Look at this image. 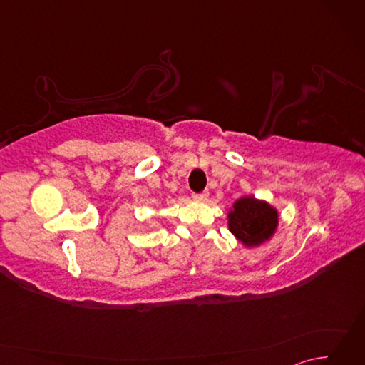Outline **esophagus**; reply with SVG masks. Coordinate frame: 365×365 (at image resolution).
Returning a JSON list of instances; mask_svg holds the SVG:
<instances>
[{"label": "esophagus", "mask_w": 365, "mask_h": 365, "mask_svg": "<svg viewBox=\"0 0 365 365\" xmlns=\"http://www.w3.org/2000/svg\"><path fill=\"white\" fill-rule=\"evenodd\" d=\"M192 199L196 200V202H205L208 199V192H200V195H192Z\"/></svg>", "instance_id": "34e87169"}]
</instances>
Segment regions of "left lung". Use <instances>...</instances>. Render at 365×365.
<instances>
[{"label":"left lung","mask_w":365,"mask_h":365,"mask_svg":"<svg viewBox=\"0 0 365 365\" xmlns=\"http://www.w3.org/2000/svg\"><path fill=\"white\" fill-rule=\"evenodd\" d=\"M227 226L245 247H259L274 237L279 212L267 200L252 195L242 196L227 212Z\"/></svg>","instance_id":"1"}]
</instances>
